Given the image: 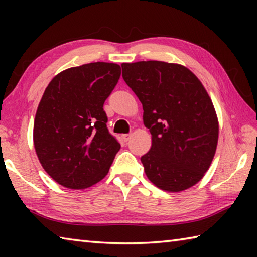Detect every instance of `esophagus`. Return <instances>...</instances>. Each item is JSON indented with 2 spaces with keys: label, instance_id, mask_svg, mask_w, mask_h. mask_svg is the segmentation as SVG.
I'll return each mask as SVG.
<instances>
[{
  "label": "esophagus",
  "instance_id": "34e87169",
  "mask_svg": "<svg viewBox=\"0 0 257 257\" xmlns=\"http://www.w3.org/2000/svg\"><path fill=\"white\" fill-rule=\"evenodd\" d=\"M130 138H132V134H124V135H122V139H123L124 142H128Z\"/></svg>",
  "mask_w": 257,
  "mask_h": 257
}]
</instances>
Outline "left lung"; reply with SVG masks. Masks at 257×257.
<instances>
[{
	"label": "left lung",
	"instance_id": "left-lung-1",
	"mask_svg": "<svg viewBox=\"0 0 257 257\" xmlns=\"http://www.w3.org/2000/svg\"><path fill=\"white\" fill-rule=\"evenodd\" d=\"M121 67L152 135L151 150L141 158L147 178L172 193L196 185L210 168L219 138L215 108L201 80L188 68L163 61Z\"/></svg>",
	"mask_w": 257,
	"mask_h": 257
}]
</instances>
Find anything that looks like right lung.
<instances>
[{
	"instance_id": "right-lung-1",
	"label": "right lung",
	"mask_w": 257,
	"mask_h": 257,
	"mask_svg": "<svg viewBox=\"0 0 257 257\" xmlns=\"http://www.w3.org/2000/svg\"><path fill=\"white\" fill-rule=\"evenodd\" d=\"M121 76L116 63L69 68L51 80L34 121V146L50 177L70 189H85L107 175L118 141L108 133L105 99Z\"/></svg>"
}]
</instances>
